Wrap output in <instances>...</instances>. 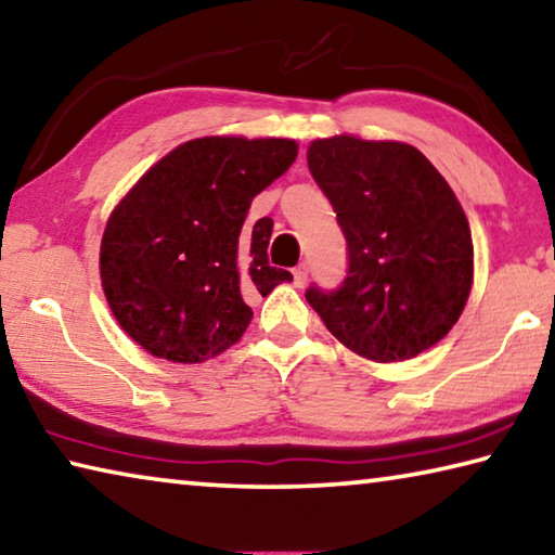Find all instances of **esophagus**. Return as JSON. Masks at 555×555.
Segmentation results:
<instances>
[{
	"label": "esophagus",
	"instance_id": "esophagus-1",
	"mask_svg": "<svg viewBox=\"0 0 555 555\" xmlns=\"http://www.w3.org/2000/svg\"><path fill=\"white\" fill-rule=\"evenodd\" d=\"M306 281H308V267H306V264H298V267L294 269V284H296L298 288H304Z\"/></svg>",
	"mask_w": 555,
	"mask_h": 555
}]
</instances>
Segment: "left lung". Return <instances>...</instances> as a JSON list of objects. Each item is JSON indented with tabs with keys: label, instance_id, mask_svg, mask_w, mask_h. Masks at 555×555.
<instances>
[{
	"label": "left lung",
	"instance_id": "obj_1",
	"mask_svg": "<svg viewBox=\"0 0 555 555\" xmlns=\"http://www.w3.org/2000/svg\"><path fill=\"white\" fill-rule=\"evenodd\" d=\"M308 168L347 240V276L306 300L327 331L374 362L411 360L443 340L473 286L463 208L428 158L401 142L315 139Z\"/></svg>",
	"mask_w": 555,
	"mask_h": 555
}]
</instances>
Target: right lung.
<instances>
[{
	"mask_svg": "<svg viewBox=\"0 0 555 555\" xmlns=\"http://www.w3.org/2000/svg\"><path fill=\"white\" fill-rule=\"evenodd\" d=\"M296 154L294 139H191L112 210L100 247L102 288L121 331L149 354L210 360L247 331L244 294L267 296L294 279L269 264L271 218L251 228L244 218Z\"/></svg>",
	"mask_w": 555,
	"mask_h": 555,
	"instance_id": "add662e5",
	"label": "right lung"
}]
</instances>
